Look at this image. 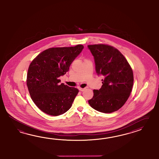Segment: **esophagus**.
Segmentation results:
<instances>
[{
  "label": "esophagus",
  "mask_w": 159,
  "mask_h": 159,
  "mask_svg": "<svg viewBox=\"0 0 159 159\" xmlns=\"http://www.w3.org/2000/svg\"><path fill=\"white\" fill-rule=\"evenodd\" d=\"M85 89H86L85 88H83H83H79V90L80 91H83Z\"/></svg>",
  "instance_id": "esophagus-1"
}]
</instances>
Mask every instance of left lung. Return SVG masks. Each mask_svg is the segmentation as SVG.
Wrapping results in <instances>:
<instances>
[{"instance_id": "obj_1", "label": "left lung", "mask_w": 159, "mask_h": 159, "mask_svg": "<svg viewBox=\"0 0 159 159\" xmlns=\"http://www.w3.org/2000/svg\"><path fill=\"white\" fill-rule=\"evenodd\" d=\"M87 47L94 57L96 72L104 77L101 88L93 90L94 96L89 103L98 112L117 111L124 105L132 90L133 70L125 57L115 47L105 44Z\"/></svg>"}]
</instances>
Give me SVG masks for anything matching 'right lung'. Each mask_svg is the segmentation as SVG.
I'll return each instance as SVG.
<instances>
[{"label": "right lung", "instance_id": "obj_1", "mask_svg": "<svg viewBox=\"0 0 159 159\" xmlns=\"http://www.w3.org/2000/svg\"><path fill=\"white\" fill-rule=\"evenodd\" d=\"M83 48L82 44L50 48L40 53L30 63L26 84L32 101L42 112L59 116L72 107L79 90L60 84L58 77L68 72Z\"/></svg>", "mask_w": 159, "mask_h": 159}]
</instances>
